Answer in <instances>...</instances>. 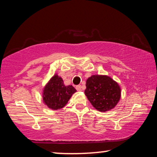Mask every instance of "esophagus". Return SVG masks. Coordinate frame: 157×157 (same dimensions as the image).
<instances>
[{
	"instance_id": "1",
	"label": "esophagus",
	"mask_w": 157,
	"mask_h": 157,
	"mask_svg": "<svg viewBox=\"0 0 157 157\" xmlns=\"http://www.w3.org/2000/svg\"><path fill=\"white\" fill-rule=\"evenodd\" d=\"M75 88L77 89V91H82V86H81V85H78V86H76Z\"/></svg>"
}]
</instances>
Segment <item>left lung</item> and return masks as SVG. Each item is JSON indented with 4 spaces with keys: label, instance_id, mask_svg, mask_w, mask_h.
I'll list each match as a JSON object with an SVG mask.
<instances>
[{
    "label": "left lung",
    "instance_id": "left-lung-1",
    "mask_svg": "<svg viewBox=\"0 0 157 157\" xmlns=\"http://www.w3.org/2000/svg\"><path fill=\"white\" fill-rule=\"evenodd\" d=\"M84 93L89 102L99 111H110L116 107L121 97V86L105 75H94L86 79Z\"/></svg>",
    "mask_w": 157,
    "mask_h": 157
}]
</instances>
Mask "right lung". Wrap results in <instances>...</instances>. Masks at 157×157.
I'll return each instance as SVG.
<instances>
[{"instance_id":"right-lung-1","label":"right lung","mask_w":157,"mask_h":157,"mask_svg":"<svg viewBox=\"0 0 157 157\" xmlns=\"http://www.w3.org/2000/svg\"><path fill=\"white\" fill-rule=\"evenodd\" d=\"M76 91L72 85L65 86L62 78L56 73L45 85L42 93L43 102L50 109H60Z\"/></svg>"}]
</instances>
